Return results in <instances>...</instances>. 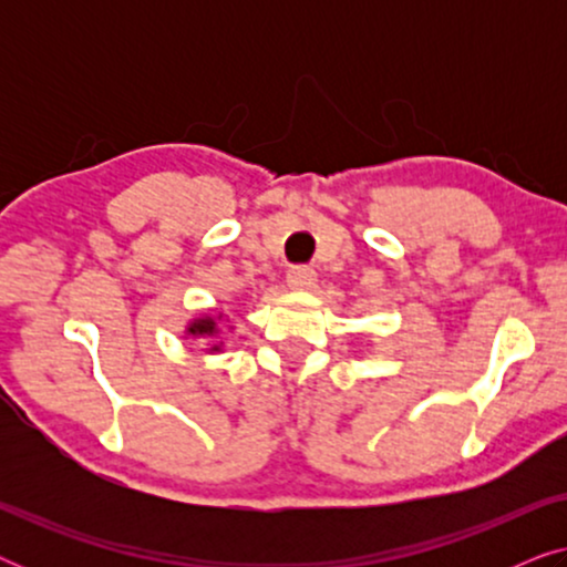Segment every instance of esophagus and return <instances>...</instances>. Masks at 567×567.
<instances>
[{"label":"esophagus","instance_id":"esophagus-1","mask_svg":"<svg viewBox=\"0 0 567 567\" xmlns=\"http://www.w3.org/2000/svg\"><path fill=\"white\" fill-rule=\"evenodd\" d=\"M315 281H317V274L312 268H305V266L291 268L289 274H286V284H289V289H293V291L312 289Z\"/></svg>","mask_w":567,"mask_h":567}]
</instances>
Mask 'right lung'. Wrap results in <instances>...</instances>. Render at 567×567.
<instances>
[{"label": "right lung", "instance_id": "1", "mask_svg": "<svg viewBox=\"0 0 567 567\" xmlns=\"http://www.w3.org/2000/svg\"><path fill=\"white\" fill-rule=\"evenodd\" d=\"M229 317L227 315H208L200 312L190 317L188 324H185V340H198L204 346V353H221L224 351V330H227ZM235 330V328H229Z\"/></svg>", "mask_w": 567, "mask_h": 567}]
</instances>
